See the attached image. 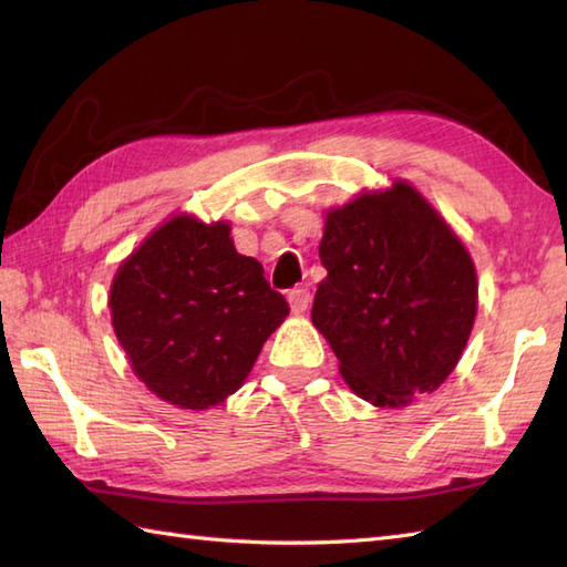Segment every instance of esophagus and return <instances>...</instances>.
I'll list each match as a JSON object with an SVG mask.
<instances>
[{"mask_svg":"<svg viewBox=\"0 0 567 567\" xmlns=\"http://www.w3.org/2000/svg\"><path fill=\"white\" fill-rule=\"evenodd\" d=\"M287 302H290V309L295 311V315H302V311H307V307L311 302V295L307 287H295V290L287 292Z\"/></svg>","mask_w":567,"mask_h":567,"instance_id":"esophagus-1","label":"esophagus"}]
</instances>
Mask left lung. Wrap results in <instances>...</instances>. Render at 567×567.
Instances as JSON below:
<instances>
[{
	"label": "left lung",
	"instance_id": "8db88e82",
	"mask_svg": "<svg viewBox=\"0 0 567 567\" xmlns=\"http://www.w3.org/2000/svg\"><path fill=\"white\" fill-rule=\"evenodd\" d=\"M311 321L360 400L404 406L461 360L477 311L475 265L419 192L394 179L327 214Z\"/></svg>",
	"mask_w": 567,
	"mask_h": 567
}]
</instances>
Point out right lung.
<instances>
[{"mask_svg":"<svg viewBox=\"0 0 567 567\" xmlns=\"http://www.w3.org/2000/svg\"><path fill=\"white\" fill-rule=\"evenodd\" d=\"M226 221L179 214L118 268L112 327L131 368L161 400L209 409L234 394L290 315L262 265L234 248Z\"/></svg>","mask_w":567,"mask_h":567,"instance_id":"1","label":"right lung"}]
</instances>
